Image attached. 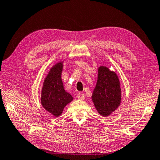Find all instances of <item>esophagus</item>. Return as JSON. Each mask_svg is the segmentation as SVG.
<instances>
[{
    "label": "esophagus",
    "instance_id": "obj_1",
    "mask_svg": "<svg viewBox=\"0 0 160 160\" xmlns=\"http://www.w3.org/2000/svg\"><path fill=\"white\" fill-rule=\"evenodd\" d=\"M77 98L79 99V100H84L85 99V95L83 93H78L77 94Z\"/></svg>",
    "mask_w": 160,
    "mask_h": 160
}]
</instances>
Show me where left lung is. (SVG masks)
I'll return each mask as SVG.
<instances>
[{"mask_svg": "<svg viewBox=\"0 0 160 160\" xmlns=\"http://www.w3.org/2000/svg\"><path fill=\"white\" fill-rule=\"evenodd\" d=\"M121 96L120 83L116 73L108 67H100L91 98L100 115L108 117L120 105Z\"/></svg>", "mask_w": 160, "mask_h": 160, "instance_id": "obj_1", "label": "left lung"}]
</instances>
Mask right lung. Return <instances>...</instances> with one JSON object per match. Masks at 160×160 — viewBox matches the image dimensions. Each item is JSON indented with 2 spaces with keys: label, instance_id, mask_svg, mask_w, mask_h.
<instances>
[{
  "label": "right lung",
  "instance_id": "obj_1",
  "mask_svg": "<svg viewBox=\"0 0 160 160\" xmlns=\"http://www.w3.org/2000/svg\"><path fill=\"white\" fill-rule=\"evenodd\" d=\"M62 67V62H59L50 69L41 92L42 106L55 117L60 116L64 107L73 100L71 95L64 89L61 78Z\"/></svg>",
  "mask_w": 160,
  "mask_h": 160
}]
</instances>
